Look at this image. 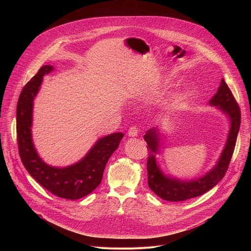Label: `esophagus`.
<instances>
[{"label":"esophagus","instance_id":"esophagus-1","mask_svg":"<svg viewBox=\"0 0 251 251\" xmlns=\"http://www.w3.org/2000/svg\"><path fill=\"white\" fill-rule=\"evenodd\" d=\"M139 134V130L136 126H132L129 130H128V136L129 137H137Z\"/></svg>","mask_w":251,"mask_h":251}]
</instances>
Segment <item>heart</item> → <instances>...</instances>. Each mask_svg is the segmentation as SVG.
<instances>
[{
    "label": "heart",
    "mask_w": 251,
    "mask_h": 251,
    "mask_svg": "<svg viewBox=\"0 0 251 251\" xmlns=\"http://www.w3.org/2000/svg\"><path fill=\"white\" fill-rule=\"evenodd\" d=\"M172 79H173V76H172V75H167V76H165V77H164L163 81H164L165 83H168V82H170ZM164 109H165V110H167V111H169V110L173 109V102H171V101L166 102V103L164 104Z\"/></svg>",
    "instance_id": "1"
}]
</instances>
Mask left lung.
<instances>
[{
	"label": "left lung",
	"instance_id": "8db88e82",
	"mask_svg": "<svg viewBox=\"0 0 251 251\" xmlns=\"http://www.w3.org/2000/svg\"><path fill=\"white\" fill-rule=\"evenodd\" d=\"M208 104L217 107V109L227 117L229 120V130L225 147L216 165L200 177L193 180H182L166 175L162 171L157 158V155L161 153L164 136L163 129L161 127H154L149 129L144 135L149 153L147 162L148 186L158 197L165 201H184L201 196L217 186L227 171L240 127V110L224 78L221 80L217 93L212 96Z\"/></svg>",
	"mask_w": 251,
	"mask_h": 251
}]
</instances>
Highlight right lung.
<instances>
[{"label":"right lung","mask_w":251,"mask_h":251,"mask_svg":"<svg viewBox=\"0 0 251 251\" xmlns=\"http://www.w3.org/2000/svg\"><path fill=\"white\" fill-rule=\"evenodd\" d=\"M53 69L52 65L42 66L21 92L17 105L19 153L25 170L41 186L59 198L78 200L99 186L107 161L118 148L124 135L117 132L99 138L81 160L70 166L59 168L45 163L32 142V109L44 76Z\"/></svg>","instance_id":"add662e5"}]
</instances>
